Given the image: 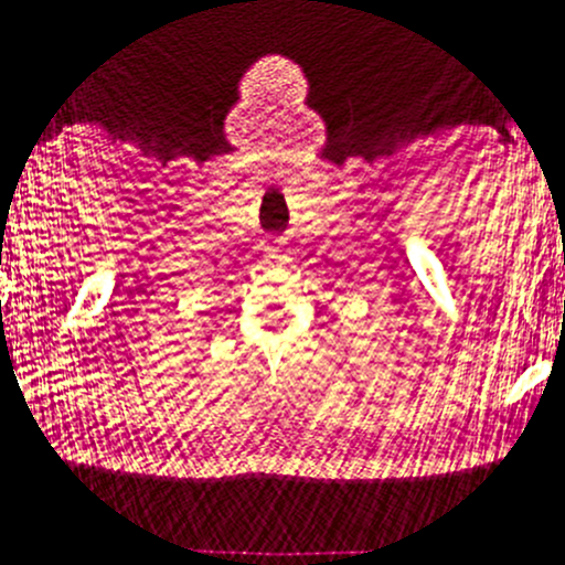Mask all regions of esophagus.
<instances>
[{
    "mask_svg": "<svg viewBox=\"0 0 565 565\" xmlns=\"http://www.w3.org/2000/svg\"><path fill=\"white\" fill-rule=\"evenodd\" d=\"M266 258L275 260V264H282V260L288 258V253H285V247H280V245H271L269 250H266Z\"/></svg>",
    "mask_w": 565,
    "mask_h": 565,
    "instance_id": "1",
    "label": "esophagus"
}]
</instances>
